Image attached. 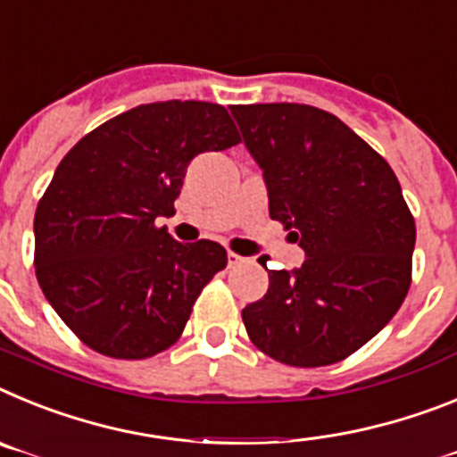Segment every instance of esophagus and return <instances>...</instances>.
I'll return each instance as SVG.
<instances>
[{
	"label": "esophagus",
	"mask_w": 457,
	"mask_h": 457,
	"mask_svg": "<svg viewBox=\"0 0 457 457\" xmlns=\"http://www.w3.org/2000/svg\"><path fill=\"white\" fill-rule=\"evenodd\" d=\"M244 262H245V257L237 255V253H232V251L228 253V264H229V267H239V264H244Z\"/></svg>",
	"instance_id": "esophagus-1"
}]
</instances>
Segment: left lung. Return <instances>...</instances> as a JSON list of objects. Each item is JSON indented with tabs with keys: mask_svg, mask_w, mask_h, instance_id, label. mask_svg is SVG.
Segmentation results:
<instances>
[{
	"mask_svg": "<svg viewBox=\"0 0 457 457\" xmlns=\"http://www.w3.org/2000/svg\"><path fill=\"white\" fill-rule=\"evenodd\" d=\"M229 110L264 172L269 213L308 257L269 271L267 295L241 311L245 331L287 366L338 363L391 322L410 289L416 225L398 177L331 112L301 103Z\"/></svg>",
	"mask_w": 457,
	"mask_h": 457,
	"instance_id": "left-lung-1",
	"label": "left lung"
}]
</instances>
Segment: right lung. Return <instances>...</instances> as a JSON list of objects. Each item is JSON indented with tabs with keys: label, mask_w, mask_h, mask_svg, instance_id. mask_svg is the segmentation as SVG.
I'll use <instances>...</instances> for the list:
<instances>
[{
	"label": "right lung",
	"mask_w": 457,
	"mask_h": 457,
	"mask_svg": "<svg viewBox=\"0 0 457 457\" xmlns=\"http://www.w3.org/2000/svg\"><path fill=\"white\" fill-rule=\"evenodd\" d=\"M239 142L223 105L162 101L117 114L62 158L34 216V267L87 347L133 361L179 340L228 253L209 239L179 244L156 218L174 213L197 154Z\"/></svg>",
	"instance_id": "1"
}]
</instances>
